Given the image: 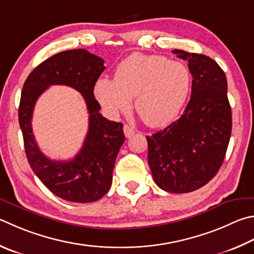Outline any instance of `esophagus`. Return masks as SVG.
<instances>
[{
  "label": "esophagus",
  "mask_w": 254,
  "mask_h": 254,
  "mask_svg": "<svg viewBox=\"0 0 254 254\" xmlns=\"http://www.w3.org/2000/svg\"><path fill=\"white\" fill-rule=\"evenodd\" d=\"M123 131H124V135H126L127 137H131V136L135 133L134 128L131 127H128V126H127V124L123 127Z\"/></svg>",
  "instance_id": "esophagus-1"
}]
</instances>
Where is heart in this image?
Listing matches in <instances>:
<instances>
[{
    "mask_svg": "<svg viewBox=\"0 0 254 254\" xmlns=\"http://www.w3.org/2000/svg\"><path fill=\"white\" fill-rule=\"evenodd\" d=\"M192 85L186 64L161 55L131 54L119 64L114 80L101 77L94 95L107 111L117 115L134 107L146 126L160 127L171 123L181 112Z\"/></svg>",
    "mask_w": 254,
    "mask_h": 254,
    "instance_id": "heart-1",
    "label": "heart"
}]
</instances>
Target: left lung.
<instances>
[{
    "instance_id": "obj_1",
    "label": "left lung",
    "mask_w": 254,
    "mask_h": 254,
    "mask_svg": "<svg viewBox=\"0 0 254 254\" xmlns=\"http://www.w3.org/2000/svg\"><path fill=\"white\" fill-rule=\"evenodd\" d=\"M188 61L191 99L181 118L146 136L147 160L156 186L170 193L197 190L223 163L232 130L228 83L222 68L203 54L174 50Z\"/></svg>"
}]
</instances>
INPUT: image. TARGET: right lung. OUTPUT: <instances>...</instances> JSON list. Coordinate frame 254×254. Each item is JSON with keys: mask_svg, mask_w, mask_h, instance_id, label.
Instances as JSON below:
<instances>
[{"mask_svg": "<svg viewBox=\"0 0 254 254\" xmlns=\"http://www.w3.org/2000/svg\"><path fill=\"white\" fill-rule=\"evenodd\" d=\"M104 61L84 49L63 51L45 60L23 85L18 122L31 169L49 190L63 200L89 203L107 194L120 147L123 124L110 121L99 111L95 82L105 70ZM50 85L71 86L82 94L89 111V130L83 146L70 161H55L38 149L31 131V115L38 96Z\"/></svg>", "mask_w": 254, "mask_h": 254, "instance_id": "add662e5", "label": "right lung"}]
</instances>
